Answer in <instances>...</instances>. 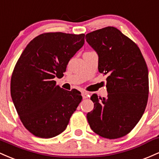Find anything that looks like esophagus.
<instances>
[{
  "label": "esophagus",
  "instance_id": "1",
  "mask_svg": "<svg viewBox=\"0 0 159 159\" xmlns=\"http://www.w3.org/2000/svg\"><path fill=\"white\" fill-rule=\"evenodd\" d=\"M82 96H83V99H86V98H88L89 94H88V93H87V92H82Z\"/></svg>",
  "mask_w": 159,
  "mask_h": 159
}]
</instances>
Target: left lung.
Returning a JSON list of instances; mask_svg holds the SVG:
<instances>
[{"label": "left lung", "mask_w": 159, "mask_h": 159, "mask_svg": "<svg viewBox=\"0 0 159 159\" xmlns=\"http://www.w3.org/2000/svg\"><path fill=\"white\" fill-rule=\"evenodd\" d=\"M98 56V70L107 74V98L93 94L94 109L87 114L94 133L107 139L128 134L141 119L147 104L149 74L134 42L114 27L85 35Z\"/></svg>", "instance_id": "left-lung-1"}]
</instances>
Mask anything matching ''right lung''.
Segmentation results:
<instances>
[{
	"instance_id": "1",
	"label": "right lung",
	"mask_w": 159,
	"mask_h": 159,
	"mask_svg": "<svg viewBox=\"0 0 159 159\" xmlns=\"http://www.w3.org/2000/svg\"><path fill=\"white\" fill-rule=\"evenodd\" d=\"M85 43V34L44 33L27 45L14 67L10 93L18 115L34 136L51 138L63 132L81 102L76 89L56 85L67 64Z\"/></svg>"
}]
</instances>
